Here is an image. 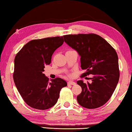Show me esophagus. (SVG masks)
I'll list each match as a JSON object with an SVG mask.
<instances>
[{
    "label": "esophagus",
    "instance_id": "1",
    "mask_svg": "<svg viewBox=\"0 0 132 132\" xmlns=\"http://www.w3.org/2000/svg\"><path fill=\"white\" fill-rule=\"evenodd\" d=\"M68 85H75V84H76V83H75V82H73V81H68Z\"/></svg>",
    "mask_w": 132,
    "mask_h": 132
}]
</instances>
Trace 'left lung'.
Returning a JSON list of instances; mask_svg holds the SVG:
<instances>
[{"label": "left lung", "mask_w": 132, "mask_h": 132, "mask_svg": "<svg viewBox=\"0 0 132 132\" xmlns=\"http://www.w3.org/2000/svg\"><path fill=\"white\" fill-rule=\"evenodd\" d=\"M65 42L78 53L81 67L86 72L81 76L92 74L91 83L77 81L82 92L77 96L79 105L95 109L105 104L115 90L119 79L118 57L115 50L104 38L95 34H68Z\"/></svg>", "instance_id": "1"}]
</instances>
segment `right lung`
Wrapping results in <instances>:
<instances>
[{"label": "right lung", "mask_w": 132, "mask_h": 132, "mask_svg": "<svg viewBox=\"0 0 132 132\" xmlns=\"http://www.w3.org/2000/svg\"><path fill=\"white\" fill-rule=\"evenodd\" d=\"M64 37L31 40L23 47L14 58L13 79L21 96L30 107L48 109L57 103L60 90L67 85L56 78L49 82L43 72L51 63L54 52L64 43Z\"/></svg>", "instance_id": "add662e5"}]
</instances>
